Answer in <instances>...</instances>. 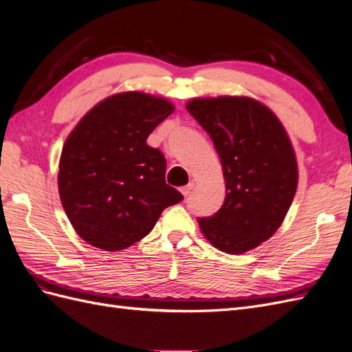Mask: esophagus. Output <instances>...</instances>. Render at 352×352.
I'll return each instance as SVG.
<instances>
[{"mask_svg": "<svg viewBox=\"0 0 352 352\" xmlns=\"http://www.w3.org/2000/svg\"><path fill=\"white\" fill-rule=\"evenodd\" d=\"M192 188H194V184H188L186 186H184L182 189H180V192L184 194V197H189L190 192H192Z\"/></svg>", "mask_w": 352, "mask_h": 352, "instance_id": "obj_1", "label": "esophagus"}]
</instances>
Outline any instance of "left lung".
<instances>
[{
	"mask_svg": "<svg viewBox=\"0 0 352 352\" xmlns=\"http://www.w3.org/2000/svg\"><path fill=\"white\" fill-rule=\"evenodd\" d=\"M189 114L210 135L226 184L221 208L199 217L204 236L228 254H242L279 229L298 185L292 144L274 113L248 97L194 98Z\"/></svg>",
	"mask_w": 352,
	"mask_h": 352,
	"instance_id": "obj_1",
	"label": "left lung"
}]
</instances>
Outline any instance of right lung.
I'll return each mask as SVG.
<instances>
[{"mask_svg": "<svg viewBox=\"0 0 352 352\" xmlns=\"http://www.w3.org/2000/svg\"><path fill=\"white\" fill-rule=\"evenodd\" d=\"M175 111L162 97L122 92L98 102L67 136L58 192L78 235L119 251L153 230L164 208L184 195L166 184V158L146 138Z\"/></svg>", "mask_w": 352, "mask_h": 352, "instance_id": "add662e5", "label": "right lung"}]
</instances>
